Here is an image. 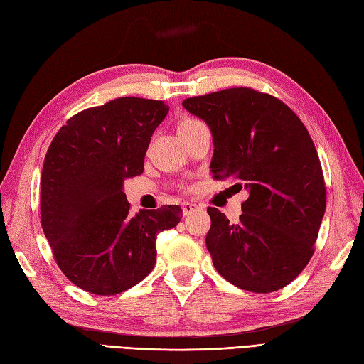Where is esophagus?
<instances>
[{
  "label": "esophagus",
  "mask_w": 364,
  "mask_h": 364,
  "mask_svg": "<svg viewBox=\"0 0 364 364\" xmlns=\"http://www.w3.org/2000/svg\"><path fill=\"white\" fill-rule=\"evenodd\" d=\"M181 209H183L184 215H191L192 212H197L200 209V206H198V204H195V203H188V201H186V203L181 204Z\"/></svg>",
  "instance_id": "34e87169"
}]
</instances>
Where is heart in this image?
Masks as SVG:
<instances>
[{
	"mask_svg": "<svg viewBox=\"0 0 364 364\" xmlns=\"http://www.w3.org/2000/svg\"><path fill=\"white\" fill-rule=\"evenodd\" d=\"M192 123H197V119L184 118V119H181V121H180V126H178V129H180V127H184V126H189V124H192Z\"/></svg>",
	"mask_w": 364,
	"mask_h": 364,
	"instance_id": "heart-1",
	"label": "heart"
}]
</instances>
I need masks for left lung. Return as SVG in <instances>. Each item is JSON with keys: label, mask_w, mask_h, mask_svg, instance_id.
Listing matches in <instances>:
<instances>
[{"label": "left lung", "mask_w": 364, "mask_h": 364, "mask_svg": "<svg viewBox=\"0 0 364 364\" xmlns=\"http://www.w3.org/2000/svg\"><path fill=\"white\" fill-rule=\"evenodd\" d=\"M183 107L210 127L213 178H232L249 192L238 223L208 208L213 266L245 291H278L309 263L326 209L309 132L283 101L250 87L192 97Z\"/></svg>", "instance_id": "obj_1"}]
</instances>
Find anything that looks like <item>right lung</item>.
<instances>
[{"label": "right lung", "mask_w": 364, "mask_h": 364, "mask_svg": "<svg viewBox=\"0 0 364 364\" xmlns=\"http://www.w3.org/2000/svg\"><path fill=\"white\" fill-rule=\"evenodd\" d=\"M169 112L136 97L81 110L53 136L41 175V226L58 267L82 291L117 295L144 279L156 262L158 232L181 208L130 215L123 181L141 175L154 130Z\"/></svg>", "instance_id": "right-lung-1"}]
</instances>
